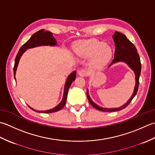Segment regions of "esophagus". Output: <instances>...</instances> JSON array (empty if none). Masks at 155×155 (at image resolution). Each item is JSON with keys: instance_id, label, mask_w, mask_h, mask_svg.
I'll return each mask as SVG.
<instances>
[{"instance_id": "esophagus-1", "label": "esophagus", "mask_w": 155, "mask_h": 155, "mask_svg": "<svg viewBox=\"0 0 155 155\" xmlns=\"http://www.w3.org/2000/svg\"><path fill=\"white\" fill-rule=\"evenodd\" d=\"M87 74H88V71L87 70V69H80V70L78 72V75L81 77H86V76H87Z\"/></svg>"}]
</instances>
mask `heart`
<instances>
[{
  "mask_svg": "<svg viewBox=\"0 0 155 155\" xmlns=\"http://www.w3.org/2000/svg\"><path fill=\"white\" fill-rule=\"evenodd\" d=\"M75 52L84 58H91V64L101 67L108 63L112 56V50L105 43L97 39H91L78 44Z\"/></svg>",
  "mask_w": 155,
  "mask_h": 155,
  "instance_id": "1",
  "label": "heart"
}]
</instances>
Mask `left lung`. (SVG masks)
<instances>
[{
    "mask_svg": "<svg viewBox=\"0 0 155 155\" xmlns=\"http://www.w3.org/2000/svg\"><path fill=\"white\" fill-rule=\"evenodd\" d=\"M112 37L114 39V41L115 43L116 48L114 53V58L110 65H111L112 64L118 61H124L126 63L134 72L136 75V85L134 93L132 94L130 98L129 99L127 103L125 104L124 106L119 107V108L112 109L101 108V107L96 105L95 103H94L91 101L87 90V97L91 105L94 108L102 112H116L125 108L131 102L132 99L136 96L138 89V86H139V77L141 71V63L140 60V57L137 52V48L134 45V44L131 43L124 34L118 32V31H116L114 34L113 35Z\"/></svg>",
    "mask_w": 155,
    "mask_h": 155,
    "instance_id": "8db88e82",
    "label": "left lung"
}]
</instances>
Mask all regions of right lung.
Here are the masks:
<instances>
[{"label": "right lung", "mask_w": 155, "mask_h": 155, "mask_svg": "<svg viewBox=\"0 0 155 155\" xmlns=\"http://www.w3.org/2000/svg\"><path fill=\"white\" fill-rule=\"evenodd\" d=\"M56 45V41L54 39V37H53L52 33L51 32H49V31H45L44 29H41V30H39V31H37L36 33H35L33 35L31 36V37L29 39V41L25 43L24 45H22V47L19 49V51H18L17 53V56H16L15 61V65L13 68L15 79L16 70H17L18 61H19V59L21 58L22 54L26 51L27 49L32 48V47H35L39 45ZM75 77H76V71H73L70 75H69V76L68 78L67 82H66L65 86L64 97H63L62 101L58 106H57L55 108H54L53 109L47 110V111H38V112L52 113V112L59 111V110L64 108V106L65 105L66 100H67L69 88L70 87L72 82L74 81ZM30 108L31 110H34V111H36V110H33L32 108Z\"/></svg>", "instance_id": "1"}]
</instances>
